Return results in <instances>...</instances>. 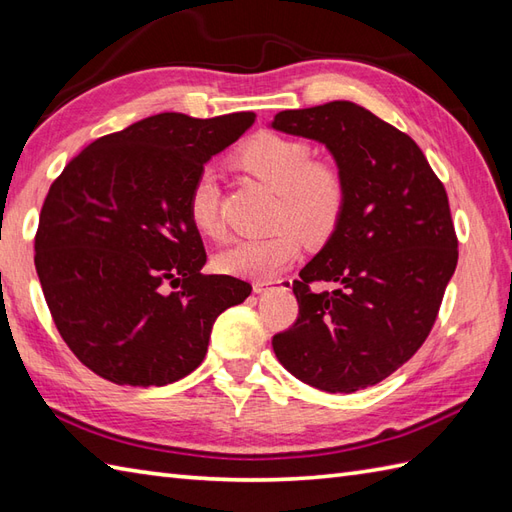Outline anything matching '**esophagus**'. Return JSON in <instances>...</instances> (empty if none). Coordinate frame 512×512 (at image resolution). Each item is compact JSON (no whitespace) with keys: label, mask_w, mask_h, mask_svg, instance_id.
<instances>
[{"label":"esophagus","mask_w":512,"mask_h":512,"mask_svg":"<svg viewBox=\"0 0 512 512\" xmlns=\"http://www.w3.org/2000/svg\"><path fill=\"white\" fill-rule=\"evenodd\" d=\"M273 284H279L281 288L284 290H290V286H292V279H279V281H255L253 284V290L255 292H266L270 286Z\"/></svg>","instance_id":"34e87169"}]
</instances>
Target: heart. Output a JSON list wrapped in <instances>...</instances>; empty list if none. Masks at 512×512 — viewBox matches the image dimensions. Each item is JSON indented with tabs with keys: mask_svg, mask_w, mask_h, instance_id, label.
<instances>
[{
	"mask_svg": "<svg viewBox=\"0 0 512 512\" xmlns=\"http://www.w3.org/2000/svg\"><path fill=\"white\" fill-rule=\"evenodd\" d=\"M235 160L277 193L273 224L281 228L262 237L235 239L215 255L213 264L224 275L264 281L295 264L301 235L308 242H323L336 231L347 204V182L332 162L314 160L306 140L275 132H259L246 140ZM187 213L198 233L222 235L220 187L211 169L193 178Z\"/></svg>",
	"mask_w": 512,
	"mask_h": 512,
	"instance_id": "b5f03b06",
	"label": "heart"
}]
</instances>
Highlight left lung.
Segmentation results:
<instances>
[{
	"label": "left lung",
	"instance_id": "left-lung-1",
	"mask_svg": "<svg viewBox=\"0 0 512 512\" xmlns=\"http://www.w3.org/2000/svg\"><path fill=\"white\" fill-rule=\"evenodd\" d=\"M319 140L347 182L339 226L292 281L297 321L273 336L292 376L330 394L372 387L420 350L458 266L449 195L405 132L350 101L275 116ZM314 280L341 289L312 293Z\"/></svg>",
	"mask_w": 512,
	"mask_h": 512
}]
</instances>
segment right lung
Instances as JSON below:
<instances>
[{
  "mask_svg": "<svg viewBox=\"0 0 512 512\" xmlns=\"http://www.w3.org/2000/svg\"><path fill=\"white\" fill-rule=\"evenodd\" d=\"M255 123L156 114L107 134L52 182L35 235V266L61 339L116 385L162 387L191 374L220 314L250 284L204 275V244L187 198L204 162Z\"/></svg>",
  "mask_w": 512,
  "mask_h": 512,
  "instance_id": "1",
  "label": "right lung"
}]
</instances>
